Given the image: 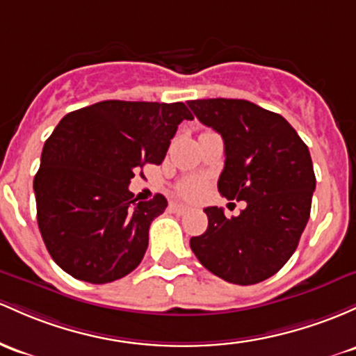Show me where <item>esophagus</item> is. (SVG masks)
Instances as JSON below:
<instances>
[{
    "mask_svg": "<svg viewBox=\"0 0 356 356\" xmlns=\"http://www.w3.org/2000/svg\"><path fill=\"white\" fill-rule=\"evenodd\" d=\"M170 209L174 211L175 214H186L187 211H189V208H187V206H184V204H170Z\"/></svg>",
    "mask_w": 356,
    "mask_h": 356,
    "instance_id": "1",
    "label": "esophagus"
}]
</instances>
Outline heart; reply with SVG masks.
<instances>
[{
  "instance_id": "heart-1",
  "label": "heart",
  "mask_w": 356,
  "mask_h": 356,
  "mask_svg": "<svg viewBox=\"0 0 356 356\" xmlns=\"http://www.w3.org/2000/svg\"><path fill=\"white\" fill-rule=\"evenodd\" d=\"M202 191V182L199 179H187V181L182 182L179 186V193H181L182 197L186 199H194L201 194Z\"/></svg>"
}]
</instances>
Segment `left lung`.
Here are the masks:
<instances>
[{
    "label": "left lung",
    "mask_w": 356,
    "mask_h": 356,
    "mask_svg": "<svg viewBox=\"0 0 356 356\" xmlns=\"http://www.w3.org/2000/svg\"><path fill=\"white\" fill-rule=\"evenodd\" d=\"M189 108L225 142L218 191L247 201L238 216L206 208L208 229L191 238L197 260L226 282L252 286L277 273L299 245L316 189L309 148L277 113L245 99H196Z\"/></svg>",
    "instance_id": "8db88e82"
}]
</instances>
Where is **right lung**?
Masks as SVG:
<instances>
[{
  "label": "right lung",
  "instance_id": "1",
  "mask_svg": "<svg viewBox=\"0 0 356 356\" xmlns=\"http://www.w3.org/2000/svg\"><path fill=\"white\" fill-rule=\"evenodd\" d=\"M182 120H193L184 103L116 99L60 120L42 150L33 191L38 228L62 270L106 284L138 267L167 199L136 202L128 186L145 163L163 162Z\"/></svg>",
  "mask_w": 356,
  "mask_h": 356
}]
</instances>
